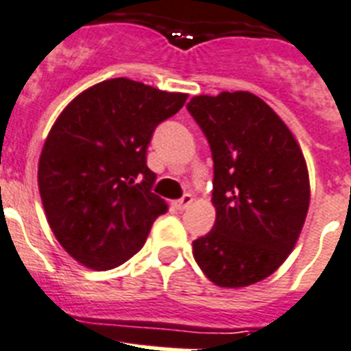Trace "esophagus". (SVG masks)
Instances as JSON below:
<instances>
[{
    "mask_svg": "<svg viewBox=\"0 0 351 351\" xmlns=\"http://www.w3.org/2000/svg\"><path fill=\"white\" fill-rule=\"evenodd\" d=\"M194 203V195L192 194H184L181 199L173 201V206L178 208V210H184V208H189L190 205Z\"/></svg>",
    "mask_w": 351,
    "mask_h": 351,
    "instance_id": "34e87169",
    "label": "esophagus"
}]
</instances>
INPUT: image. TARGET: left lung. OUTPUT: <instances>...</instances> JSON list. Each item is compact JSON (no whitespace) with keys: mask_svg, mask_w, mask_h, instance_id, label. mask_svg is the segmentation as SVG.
<instances>
[{"mask_svg":"<svg viewBox=\"0 0 351 351\" xmlns=\"http://www.w3.org/2000/svg\"><path fill=\"white\" fill-rule=\"evenodd\" d=\"M189 111L214 159L216 221L192 243L195 262L216 286H252L297 245L309 208L308 165L286 122L254 93L195 95Z\"/></svg>","mask_w":351,"mask_h":351,"instance_id":"1","label":"left lung"}]
</instances>
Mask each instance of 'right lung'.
<instances>
[{
	"label": "right lung",
	"mask_w": 351,
	"mask_h": 351,
	"mask_svg": "<svg viewBox=\"0 0 351 351\" xmlns=\"http://www.w3.org/2000/svg\"><path fill=\"white\" fill-rule=\"evenodd\" d=\"M186 99L110 78L77 95L54 121L38 161V189L56 240L84 267L106 271L130 260L168 210L152 192L146 148L157 124Z\"/></svg>",
	"instance_id": "1"
}]
</instances>
